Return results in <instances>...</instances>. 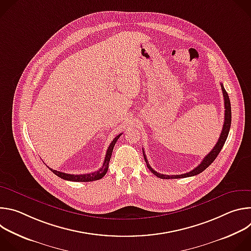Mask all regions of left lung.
<instances>
[{"mask_svg":"<svg viewBox=\"0 0 251 251\" xmlns=\"http://www.w3.org/2000/svg\"><path fill=\"white\" fill-rule=\"evenodd\" d=\"M221 86H222V90H223V94H224V100H225V108H226V111H225V123H224V127H223V131L221 133V136H220V139L218 141V143L216 144V146H214L212 148V150L203 158V160L201 161V163L196 167L194 170H192L191 172L189 173H186V174H182V175H173V176H169V175H163V174H160V173H157L156 171H154L151 166L149 165L148 163V160L146 158V155L144 153V151H143V154H144V159H145V162H146V165L148 167V169L155 175L157 176L158 177L160 178H181V177H187V176H196V175H199L200 173H201L202 171H204L214 160H216V158L218 157V155L220 154V152L222 151L225 143L226 141V138L228 136V132H229V129H230V124H231V106H230V100H229V97H228V94L227 92L226 91L224 85L221 83Z\"/></svg>","mask_w":251,"mask_h":251,"instance_id":"obj_1","label":"left lung"}]
</instances>
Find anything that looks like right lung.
I'll use <instances>...</instances> for the list:
<instances>
[{"mask_svg": "<svg viewBox=\"0 0 251 251\" xmlns=\"http://www.w3.org/2000/svg\"><path fill=\"white\" fill-rule=\"evenodd\" d=\"M122 134H119L117 135L113 141L111 142L110 146L108 147V149H107V152H106V155H105V159H104V162H103V165L102 167L97 171V172H93V173H90V174H83V175H71V174H66V173H62V172H58L56 170H52L50 169V167H48L54 175H56L57 176L63 178V180H66V181H71V182H92V181H97V180H100V178H102L105 174L107 173V171H108V167H109V162H110V158H111V155H112V151H113V148H114V145L115 143L117 142V140L119 139V137L121 136Z\"/></svg>", "mask_w": 251, "mask_h": 251, "instance_id": "obj_1", "label": "right lung"}]
</instances>
